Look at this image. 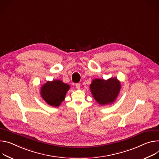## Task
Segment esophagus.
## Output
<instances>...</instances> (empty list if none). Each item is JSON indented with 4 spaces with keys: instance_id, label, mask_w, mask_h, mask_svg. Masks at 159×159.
<instances>
[{
    "instance_id": "34e87169",
    "label": "esophagus",
    "mask_w": 159,
    "mask_h": 159,
    "mask_svg": "<svg viewBox=\"0 0 159 159\" xmlns=\"http://www.w3.org/2000/svg\"><path fill=\"white\" fill-rule=\"evenodd\" d=\"M75 86H76V88L77 89H80V83H76L75 84Z\"/></svg>"
}]
</instances>
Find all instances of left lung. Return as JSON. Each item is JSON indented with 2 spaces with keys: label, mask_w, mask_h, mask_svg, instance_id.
I'll use <instances>...</instances> for the list:
<instances>
[{
  "label": "left lung",
  "mask_w": 159,
  "mask_h": 159,
  "mask_svg": "<svg viewBox=\"0 0 159 159\" xmlns=\"http://www.w3.org/2000/svg\"><path fill=\"white\" fill-rule=\"evenodd\" d=\"M120 87V83L116 78L107 80L95 79L90 85L93 97L101 105L113 103L119 93Z\"/></svg>",
  "instance_id": "left-lung-1"
}]
</instances>
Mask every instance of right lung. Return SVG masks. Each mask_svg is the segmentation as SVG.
<instances>
[{
	"mask_svg": "<svg viewBox=\"0 0 159 159\" xmlns=\"http://www.w3.org/2000/svg\"><path fill=\"white\" fill-rule=\"evenodd\" d=\"M69 89V84L64 83L61 80L48 81L42 86L40 95L48 105L57 107L64 100Z\"/></svg>",
	"mask_w": 159,
	"mask_h": 159,
	"instance_id": "1",
	"label": "right lung"
}]
</instances>
